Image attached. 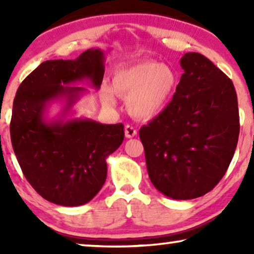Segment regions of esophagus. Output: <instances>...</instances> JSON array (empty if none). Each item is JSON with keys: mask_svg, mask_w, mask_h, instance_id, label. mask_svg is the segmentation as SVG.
Returning <instances> with one entry per match:
<instances>
[{"mask_svg": "<svg viewBox=\"0 0 254 254\" xmlns=\"http://www.w3.org/2000/svg\"><path fill=\"white\" fill-rule=\"evenodd\" d=\"M136 134H137V131H136V129H135L134 127L129 126V125H127V126L125 127V135H126L127 138L134 137Z\"/></svg>", "mask_w": 254, "mask_h": 254, "instance_id": "esophagus-1", "label": "esophagus"}]
</instances>
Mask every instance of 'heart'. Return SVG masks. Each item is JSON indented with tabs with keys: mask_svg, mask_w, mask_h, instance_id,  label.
Here are the masks:
<instances>
[{
	"mask_svg": "<svg viewBox=\"0 0 254 254\" xmlns=\"http://www.w3.org/2000/svg\"><path fill=\"white\" fill-rule=\"evenodd\" d=\"M177 77L169 65L142 60L118 68L111 78V90L127 99V109L133 117L149 119L165 109L175 92ZM103 100L112 103L110 90L103 91Z\"/></svg>",
	"mask_w": 254,
	"mask_h": 254,
	"instance_id": "obj_1",
	"label": "heart"
}]
</instances>
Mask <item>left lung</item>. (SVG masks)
Here are the masks:
<instances>
[{"label":"left lung","instance_id":"1","mask_svg":"<svg viewBox=\"0 0 254 254\" xmlns=\"http://www.w3.org/2000/svg\"><path fill=\"white\" fill-rule=\"evenodd\" d=\"M184 74L169 105L141 127L152 185L176 200L202 196L225 175L239 135L231 79L200 53L180 59Z\"/></svg>","mask_w":254,"mask_h":254}]
</instances>
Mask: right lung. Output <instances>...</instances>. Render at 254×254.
Segmentation results:
<instances>
[{
  "instance_id": "right-lung-1",
  "label": "right lung",
  "mask_w": 254,
  "mask_h": 254,
  "mask_svg": "<svg viewBox=\"0 0 254 254\" xmlns=\"http://www.w3.org/2000/svg\"><path fill=\"white\" fill-rule=\"evenodd\" d=\"M105 54L91 48L75 60H48L22 82L13 99L10 136L20 169L31 186L50 202L65 207L89 202L107 176L106 158L120 147L124 125H103L86 118L67 119L89 81L98 90ZM65 100L61 117L44 114L54 100Z\"/></svg>"
}]
</instances>
